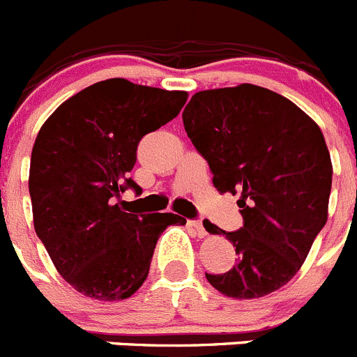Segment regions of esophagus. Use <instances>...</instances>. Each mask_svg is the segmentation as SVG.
I'll return each instance as SVG.
<instances>
[{
    "label": "esophagus",
    "mask_w": 357,
    "mask_h": 357,
    "mask_svg": "<svg viewBox=\"0 0 357 357\" xmlns=\"http://www.w3.org/2000/svg\"><path fill=\"white\" fill-rule=\"evenodd\" d=\"M188 225L196 231V235H198V237H205V235H207V230H205L204 223H202L200 219H189Z\"/></svg>",
    "instance_id": "esophagus-1"
}]
</instances>
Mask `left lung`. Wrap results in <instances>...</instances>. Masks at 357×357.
<instances>
[{
    "instance_id": "8db88e82",
    "label": "left lung",
    "mask_w": 357,
    "mask_h": 357,
    "mask_svg": "<svg viewBox=\"0 0 357 357\" xmlns=\"http://www.w3.org/2000/svg\"><path fill=\"white\" fill-rule=\"evenodd\" d=\"M221 192L241 195L243 227L223 234L235 266L208 283L257 299L289 283L328 221L333 166L324 134L292 100L255 84L198 91L182 113Z\"/></svg>"
}]
</instances>
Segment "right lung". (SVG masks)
I'll use <instances>...</instances> for the list:
<instances>
[{
	"label": "right lung",
	"mask_w": 357,
	"mask_h": 357,
	"mask_svg": "<svg viewBox=\"0 0 357 357\" xmlns=\"http://www.w3.org/2000/svg\"><path fill=\"white\" fill-rule=\"evenodd\" d=\"M185 91L107 79L65 100L42 126L29 162L33 225L58 273L99 301L132 296L149 276L172 212H130L122 192L145 134L181 113Z\"/></svg>",
	"instance_id": "add662e5"
}]
</instances>
